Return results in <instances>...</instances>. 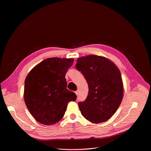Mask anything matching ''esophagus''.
Listing matches in <instances>:
<instances>
[{
  "label": "esophagus",
  "instance_id": "obj_1",
  "mask_svg": "<svg viewBox=\"0 0 151 151\" xmlns=\"http://www.w3.org/2000/svg\"><path fill=\"white\" fill-rule=\"evenodd\" d=\"M75 93L76 94V95H77V96H78V90H77V91H76V92H75Z\"/></svg>",
  "mask_w": 151,
  "mask_h": 151
}]
</instances>
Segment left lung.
Here are the masks:
<instances>
[{
    "label": "left lung",
    "instance_id": "8db88e82",
    "mask_svg": "<svg viewBox=\"0 0 151 151\" xmlns=\"http://www.w3.org/2000/svg\"><path fill=\"white\" fill-rule=\"evenodd\" d=\"M76 67L88 86L86 100L78 102L81 114L94 123L107 121L116 112L123 97L119 69L106 58L93 55L78 58Z\"/></svg>",
    "mask_w": 151,
    "mask_h": 151
}]
</instances>
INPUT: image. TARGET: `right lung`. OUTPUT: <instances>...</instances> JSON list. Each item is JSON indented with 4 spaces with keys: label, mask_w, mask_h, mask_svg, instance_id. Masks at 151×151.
Here are the masks:
<instances>
[{
    "label": "right lung",
    "mask_w": 151,
    "mask_h": 151,
    "mask_svg": "<svg viewBox=\"0 0 151 151\" xmlns=\"http://www.w3.org/2000/svg\"><path fill=\"white\" fill-rule=\"evenodd\" d=\"M73 59L51 58L35 67L25 80L24 101L33 116L42 124H54L64 116L76 95L67 88L65 78Z\"/></svg>",
    "instance_id": "obj_1"
}]
</instances>
